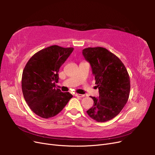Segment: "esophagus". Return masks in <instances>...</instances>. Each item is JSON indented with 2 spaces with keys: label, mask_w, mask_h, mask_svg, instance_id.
Wrapping results in <instances>:
<instances>
[{
  "label": "esophagus",
  "mask_w": 155,
  "mask_h": 155,
  "mask_svg": "<svg viewBox=\"0 0 155 155\" xmlns=\"http://www.w3.org/2000/svg\"><path fill=\"white\" fill-rule=\"evenodd\" d=\"M75 96H77V97H85V95H83V94H76Z\"/></svg>",
  "instance_id": "34e87169"
}]
</instances>
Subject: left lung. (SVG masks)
<instances>
[{"label":"left lung","mask_w":155,"mask_h":155,"mask_svg":"<svg viewBox=\"0 0 155 155\" xmlns=\"http://www.w3.org/2000/svg\"><path fill=\"white\" fill-rule=\"evenodd\" d=\"M82 54L91 64L100 94L91 97L94 105L87 112L98 122L109 121L120 113L128 100V72L121 60L106 48H87Z\"/></svg>","instance_id":"1"}]
</instances>
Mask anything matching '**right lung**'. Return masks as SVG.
<instances>
[{
  "label": "right lung",
  "mask_w": 155,
  "mask_h": 155,
  "mask_svg": "<svg viewBox=\"0 0 155 155\" xmlns=\"http://www.w3.org/2000/svg\"><path fill=\"white\" fill-rule=\"evenodd\" d=\"M73 48L53 45L40 50L28 61L22 76V90L28 105L35 114L49 118L58 114L72 95L55 88L59 70Z\"/></svg>",
  "instance_id": "right-lung-1"
}]
</instances>
